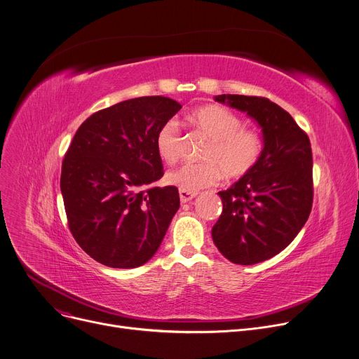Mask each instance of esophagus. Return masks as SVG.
I'll return each mask as SVG.
<instances>
[{"mask_svg": "<svg viewBox=\"0 0 359 359\" xmlns=\"http://www.w3.org/2000/svg\"><path fill=\"white\" fill-rule=\"evenodd\" d=\"M196 191H187V190H179V196H180V202L182 203H187L190 201H193L196 198Z\"/></svg>", "mask_w": 359, "mask_h": 359, "instance_id": "1", "label": "esophagus"}]
</instances>
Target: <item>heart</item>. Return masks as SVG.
Instances as JSON below:
<instances>
[{"mask_svg":"<svg viewBox=\"0 0 359 359\" xmlns=\"http://www.w3.org/2000/svg\"><path fill=\"white\" fill-rule=\"evenodd\" d=\"M190 123L203 133L206 144L199 163L186 165L169 172L166 180L180 190L198 191L216 184L224 175L238 179L248 175L262 154V140L250 130L242 128V120L217 104H206L194 110ZM156 150L163 161L173 165L182 154V133L176 120L163 123L156 133Z\"/></svg>","mask_w":359,"mask_h":359,"instance_id":"heart-1","label":"heart"}]
</instances>
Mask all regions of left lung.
Returning <instances> with one entry per match:
<instances>
[{"label": "left lung", "mask_w": 359, "mask_h": 359, "mask_svg": "<svg viewBox=\"0 0 359 359\" xmlns=\"http://www.w3.org/2000/svg\"><path fill=\"white\" fill-rule=\"evenodd\" d=\"M215 100L246 113L262 133L256 166L219 191L223 210L212 229L219 252L236 265H255L282 252L312 209V150L308 136L264 97L220 94Z\"/></svg>", "instance_id": "1"}]
</instances>
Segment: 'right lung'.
I'll use <instances>...</instances> for the list:
<instances>
[{
  "instance_id": "obj_1",
  "label": "right lung",
  "mask_w": 359,
  "mask_h": 359,
  "mask_svg": "<svg viewBox=\"0 0 359 359\" xmlns=\"http://www.w3.org/2000/svg\"><path fill=\"white\" fill-rule=\"evenodd\" d=\"M180 109L169 97H137L94 113L76 132L60 187L76 242L99 264L142 266L165 238L180 199L175 186H153L163 176L156 133Z\"/></svg>"
}]
</instances>
